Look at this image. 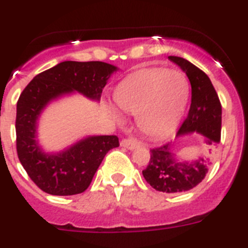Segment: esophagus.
<instances>
[{
	"label": "esophagus",
	"mask_w": 248,
	"mask_h": 248,
	"mask_svg": "<svg viewBox=\"0 0 248 248\" xmlns=\"http://www.w3.org/2000/svg\"><path fill=\"white\" fill-rule=\"evenodd\" d=\"M120 145H122L123 148L129 149V150H134V149L139 148L140 143L137 139H134V138H126V139H123L122 141H120Z\"/></svg>",
	"instance_id": "obj_1"
}]
</instances>
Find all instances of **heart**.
<instances>
[{
    "label": "heart",
    "instance_id": "1",
    "mask_svg": "<svg viewBox=\"0 0 248 248\" xmlns=\"http://www.w3.org/2000/svg\"><path fill=\"white\" fill-rule=\"evenodd\" d=\"M190 97V83L183 72L165 68L145 69L115 92L118 107L138 115L140 129L149 135L165 134L179 124Z\"/></svg>",
    "mask_w": 248,
    "mask_h": 248
}]
</instances>
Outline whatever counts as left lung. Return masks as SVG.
Segmentation results:
<instances>
[{"mask_svg": "<svg viewBox=\"0 0 248 248\" xmlns=\"http://www.w3.org/2000/svg\"><path fill=\"white\" fill-rule=\"evenodd\" d=\"M172 63L183 69L191 84L189 113L176 138L199 134L206 145L220 143L221 103L211 80L201 69L181 57L169 56ZM175 141L150 150V161L143 175L156 191L175 194L194 189L209 171V157L199 155L195 160H183L175 154Z\"/></svg>", "mask_w": 248, "mask_h": 248, "instance_id": "left-lung-1", "label": "left lung"}]
</instances>
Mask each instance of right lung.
<instances>
[{"label": "right lung", "mask_w": 248, "mask_h": 248, "mask_svg": "<svg viewBox=\"0 0 248 248\" xmlns=\"http://www.w3.org/2000/svg\"><path fill=\"white\" fill-rule=\"evenodd\" d=\"M119 68L104 62L64 61L39 73L17 102V154L39 189L68 196L85 191L110 149L119 146L117 135H88L59 151L39 144L38 123L48 105L74 93L99 102L105 84Z\"/></svg>", "instance_id": "obj_1"}]
</instances>
